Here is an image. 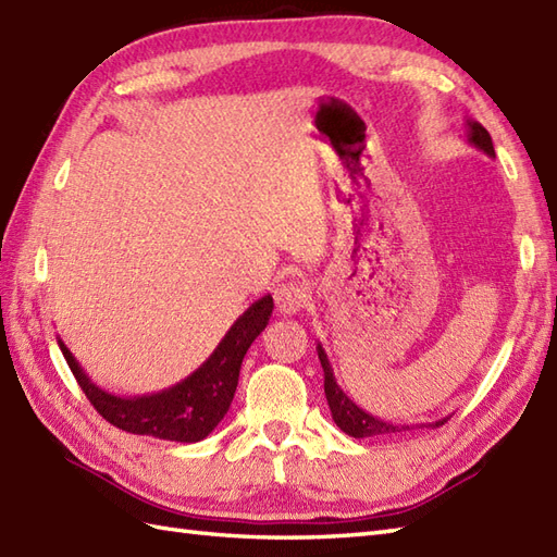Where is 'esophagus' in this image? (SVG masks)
I'll list each match as a JSON object with an SVG mask.
<instances>
[{"label":"esophagus","mask_w":557,"mask_h":557,"mask_svg":"<svg viewBox=\"0 0 557 557\" xmlns=\"http://www.w3.org/2000/svg\"><path fill=\"white\" fill-rule=\"evenodd\" d=\"M310 301V287L301 280H289L277 284L275 289V304L282 315H294L299 313L304 306Z\"/></svg>","instance_id":"esophagus-1"}]
</instances>
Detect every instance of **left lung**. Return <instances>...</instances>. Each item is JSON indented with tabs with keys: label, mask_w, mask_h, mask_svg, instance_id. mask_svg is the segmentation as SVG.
<instances>
[{
	"label": "left lung",
	"mask_w": 557,
	"mask_h": 557,
	"mask_svg": "<svg viewBox=\"0 0 557 557\" xmlns=\"http://www.w3.org/2000/svg\"><path fill=\"white\" fill-rule=\"evenodd\" d=\"M470 127V135L468 139L476 149H482L488 157H496L494 151V141H491V135L484 125H480L476 121H468ZM318 358H320V366L322 372H325V396H327V404L332 410V420L337 422V426L342 432H346L348 436L354 438H366V436H392V434H404L410 430H420V426H442L448 418L444 420H436L432 424H394V422H384L380 418H372L370 412H366L363 408H358L351 398H348L342 389L337 380H334V372L332 366L327 360V354L322 351V346L318 344Z\"/></svg>",
	"instance_id": "1"
}]
</instances>
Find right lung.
I'll return each instance as SVG.
<instances>
[{
  "label": "right lung",
  "mask_w": 557,
  "mask_h": 557,
  "mask_svg": "<svg viewBox=\"0 0 557 557\" xmlns=\"http://www.w3.org/2000/svg\"><path fill=\"white\" fill-rule=\"evenodd\" d=\"M270 313H273V296L268 294L244 310L199 370L171 389L151 396L121 398L99 389L63 342L59 346L81 389L103 420L131 434L194 444L209 436L225 418L237 392L242 360L253 339L265 330Z\"/></svg>",
  "instance_id": "right-lung-1"
}]
</instances>
